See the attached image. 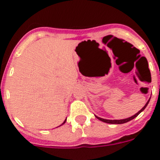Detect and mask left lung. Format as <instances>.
Instances as JSON below:
<instances>
[{
	"label": "left lung",
	"mask_w": 160,
	"mask_h": 160,
	"mask_svg": "<svg viewBox=\"0 0 160 160\" xmlns=\"http://www.w3.org/2000/svg\"><path fill=\"white\" fill-rule=\"evenodd\" d=\"M150 99L148 100V102L146 103V105L144 106L143 107H142V109H141L140 111H138V113H136V114H135V115H133V116L130 117V118H124V119H120V120H111V119H105V118H99V117L96 116V118H98V119H99L100 121H102V122H107V123H111V124H122V123H125V122H129V121H131V120L134 119V118H135V117H137L138 115V114H140L141 112H142V111H143L144 109L146 108V107L148 106V102H149Z\"/></svg>",
	"instance_id": "left-lung-1"
}]
</instances>
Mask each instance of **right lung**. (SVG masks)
Here are the masks:
<instances>
[{
	"mask_svg": "<svg viewBox=\"0 0 160 160\" xmlns=\"http://www.w3.org/2000/svg\"><path fill=\"white\" fill-rule=\"evenodd\" d=\"M66 120H65L64 122H63V123H62V125H63V124H64V123H65V122H66ZM62 125H60V126H62ZM60 126H59V127H60Z\"/></svg>",
	"mask_w": 160,
	"mask_h": 160,
	"instance_id": "add662e5",
	"label": "right lung"
}]
</instances>
